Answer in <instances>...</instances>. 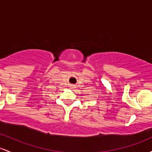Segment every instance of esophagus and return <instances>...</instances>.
I'll return each instance as SVG.
<instances>
[{"instance_id": "esophagus-1", "label": "esophagus", "mask_w": 152, "mask_h": 152, "mask_svg": "<svg viewBox=\"0 0 152 152\" xmlns=\"http://www.w3.org/2000/svg\"><path fill=\"white\" fill-rule=\"evenodd\" d=\"M74 87H75L74 85H72V86H71V88H74Z\"/></svg>"}]
</instances>
